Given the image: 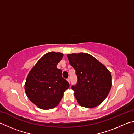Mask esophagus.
<instances>
[{
  "mask_svg": "<svg viewBox=\"0 0 134 134\" xmlns=\"http://www.w3.org/2000/svg\"><path fill=\"white\" fill-rule=\"evenodd\" d=\"M66 80H67V81H68V83H70V79H67Z\"/></svg>",
  "mask_w": 134,
  "mask_h": 134,
  "instance_id": "34e87169",
  "label": "esophagus"
}]
</instances>
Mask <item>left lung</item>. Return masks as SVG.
I'll use <instances>...</instances> for the list:
<instances>
[{
  "mask_svg": "<svg viewBox=\"0 0 134 134\" xmlns=\"http://www.w3.org/2000/svg\"><path fill=\"white\" fill-rule=\"evenodd\" d=\"M67 56L78 77V83L72 89L78 104L88 108L99 105L111 89V72L88 53L68 54Z\"/></svg>",
  "mask_w": 134,
  "mask_h": 134,
  "instance_id": "1",
  "label": "left lung"
}]
</instances>
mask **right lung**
<instances>
[{"label": "right lung", "mask_w": 134, "mask_h": 134, "mask_svg": "<svg viewBox=\"0 0 134 134\" xmlns=\"http://www.w3.org/2000/svg\"><path fill=\"white\" fill-rule=\"evenodd\" d=\"M63 56L60 52L46 53L28 74L25 83L26 94L40 109L56 107L69 87V83L62 77V71L56 68Z\"/></svg>", "instance_id": "add662e5"}]
</instances>
